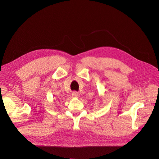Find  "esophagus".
Listing matches in <instances>:
<instances>
[{"instance_id":"obj_1","label":"esophagus","mask_w":159,"mask_h":159,"mask_svg":"<svg viewBox=\"0 0 159 159\" xmlns=\"http://www.w3.org/2000/svg\"><path fill=\"white\" fill-rule=\"evenodd\" d=\"M72 96H74V97H75V98H78L79 97V93H77V92H74L73 93H72Z\"/></svg>"}]
</instances>
